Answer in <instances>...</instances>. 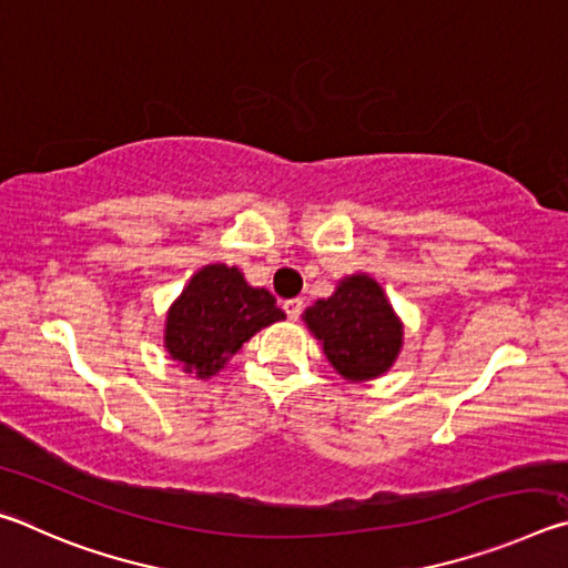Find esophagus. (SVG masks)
Listing matches in <instances>:
<instances>
[{"mask_svg":"<svg viewBox=\"0 0 568 568\" xmlns=\"http://www.w3.org/2000/svg\"><path fill=\"white\" fill-rule=\"evenodd\" d=\"M283 311H285L287 318L297 321V318H301V313H303V301H301V297H293V301H285V303H283Z\"/></svg>","mask_w":568,"mask_h":568,"instance_id":"esophagus-1","label":"esophagus"}]
</instances>
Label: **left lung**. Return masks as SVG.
<instances>
[{
  "label": "left lung",
  "mask_w": 568,
  "mask_h": 568,
  "mask_svg": "<svg viewBox=\"0 0 568 568\" xmlns=\"http://www.w3.org/2000/svg\"><path fill=\"white\" fill-rule=\"evenodd\" d=\"M305 323L323 341L333 368L348 381L381 376L400 351V321L368 275L345 277L331 297L307 307Z\"/></svg>",
  "instance_id": "1"
}]
</instances>
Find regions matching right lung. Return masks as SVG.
Returning a JSON list of instances; mask_svg holds the SVG:
<instances>
[{"label":"right lung","instance_id":"1","mask_svg":"<svg viewBox=\"0 0 568 568\" xmlns=\"http://www.w3.org/2000/svg\"><path fill=\"white\" fill-rule=\"evenodd\" d=\"M285 313L265 287H250L237 267L207 265L170 307L165 348L185 371L210 378L227 355Z\"/></svg>","mask_w":568,"mask_h":568}]
</instances>
